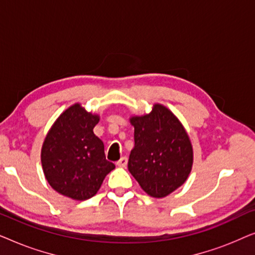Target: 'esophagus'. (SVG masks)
Returning a JSON list of instances; mask_svg holds the SVG:
<instances>
[{
  "instance_id": "esophagus-1",
  "label": "esophagus",
  "mask_w": 255,
  "mask_h": 255,
  "mask_svg": "<svg viewBox=\"0 0 255 255\" xmlns=\"http://www.w3.org/2000/svg\"><path fill=\"white\" fill-rule=\"evenodd\" d=\"M116 165L118 167H122V168L127 167V165H128V158H127V156H122V158L116 162Z\"/></svg>"
}]
</instances>
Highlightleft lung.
<instances>
[{
    "label": "left lung",
    "mask_w": 255,
    "mask_h": 255,
    "mask_svg": "<svg viewBox=\"0 0 255 255\" xmlns=\"http://www.w3.org/2000/svg\"><path fill=\"white\" fill-rule=\"evenodd\" d=\"M134 147L128 168L149 196L161 198L182 186L193 167V146L172 111L154 104L149 114L133 116Z\"/></svg>",
    "instance_id": "1"
}]
</instances>
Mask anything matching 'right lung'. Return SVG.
I'll return each instance as SVG.
<instances>
[{"label":"right lung","instance_id":"1","mask_svg":"<svg viewBox=\"0 0 255 255\" xmlns=\"http://www.w3.org/2000/svg\"><path fill=\"white\" fill-rule=\"evenodd\" d=\"M99 115L76 103L62 113L45 138L41 165L47 182L59 194L85 201L99 191L115 168L104 154V144L94 134Z\"/></svg>","mask_w":255,"mask_h":255}]
</instances>
